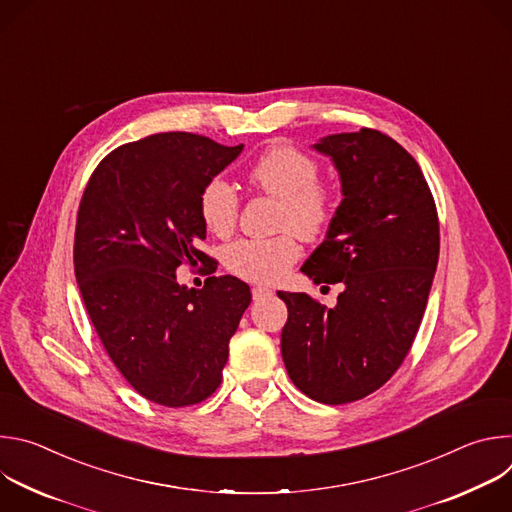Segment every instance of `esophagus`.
<instances>
[{
  "instance_id": "obj_1",
  "label": "esophagus",
  "mask_w": 512,
  "mask_h": 512,
  "mask_svg": "<svg viewBox=\"0 0 512 512\" xmlns=\"http://www.w3.org/2000/svg\"><path fill=\"white\" fill-rule=\"evenodd\" d=\"M251 291H253V300H259V298L271 294V289H269V287H263V285H255Z\"/></svg>"
}]
</instances>
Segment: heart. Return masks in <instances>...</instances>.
<instances>
[{"label": "heart", "mask_w": 512, "mask_h": 512, "mask_svg": "<svg viewBox=\"0 0 512 512\" xmlns=\"http://www.w3.org/2000/svg\"><path fill=\"white\" fill-rule=\"evenodd\" d=\"M247 178L259 192L279 200L275 227L283 233L271 239H239L225 249L223 261L245 281L271 283L300 259L296 233L318 239L328 231L336 214V194L320 180L318 162L289 143L267 148L249 168ZM198 208L206 229L216 237H227L237 227L241 202L237 190L216 176L200 190Z\"/></svg>", "instance_id": "b5f03b06"}]
</instances>
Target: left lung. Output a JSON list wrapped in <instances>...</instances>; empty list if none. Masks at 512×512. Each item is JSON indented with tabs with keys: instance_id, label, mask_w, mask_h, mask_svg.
Instances as JSON below:
<instances>
[{
	"instance_id": "obj_1",
	"label": "left lung",
	"mask_w": 512,
	"mask_h": 512,
	"mask_svg": "<svg viewBox=\"0 0 512 512\" xmlns=\"http://www.w3.org/2000/svg\"><path fill=\"white\" fill-rule=\"evenodd\" d=\"M314 148L334 160L344 200L302 273L344 291L334 308L277 291L287 306L281 356L304 395L342 405L381 389L409 354L440 255V221L419 164L389 135L362 127Z\"/></svg>"
}]
</instances>
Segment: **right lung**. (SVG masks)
<instances>
[{"label": "right lung", "mask_w": 512, "mask_h": 512, "mask_svg": "<svg viewBox=\"0 0 512 512\" xmlns=\"http://www.w3.org/2000/svg\"><path fill=\"white\" fill-rule=\"evenodd\" d=\"M243 145L168 131L123 143L89 178L75 231V275L87 314L109 358L145 399L188 407L223 381L229 340L251 304L233 275L202 289L178 283L180 265L216 269L200 190Z\"/></svg>", "instance_id": "right-lung-1"}]
</instances>
